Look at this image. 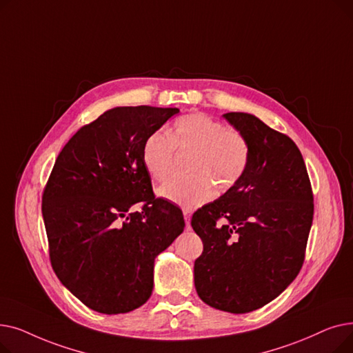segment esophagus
<instances>
[{
    "label": "esophagus",
    "mask_w": 353,
    "mask_h": 353,
    "mask_svg": "<svg viewBox=\"0 0 353 353\" xmlns=\"http://www.w3.org/2000/svg\"><path fill=\"white\" fill-rule=\"evenodd\" d=\"M183 216H184V221H186V229H190V217H192V212L189 209H183Z\"/></svg>",
    "instance_id": "obj_1"
}]
</instances>
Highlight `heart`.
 <instances>
[{
  "instance_id": "b5f03b06",
  "label": "heart",
  "mask_w": 353,
  "mask_h": 353,
  "mask_svg": "<svg viewBox=\"0 0 353 353\" xmlns=\"http://www.w3.org/2000/svg\"><path fill=\"white\" fill-rule=\"evenodd\" d=\"M176 147L193 152L189 169L192 176H176L159 189V196L180 206L193 208L209 201L216 186L225 192L242 179L249 159L248 139L234 128L208 114L194 113L179 119L170 134L154 132L143 145L147 172L163 181L174 170Z\"/></svg>"
}]
</instances>
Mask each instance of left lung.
Returning a JSON list of instances; mask_svg holds the SVG:
<instances>
[{"instance_id":"obj_1","label":"left lung","mask_w":353,"mask_h":353,"mask_svg":"<svg viewBox=\"0 0 353 353\" xmlns=\"http://www.w3.org/2000/svg\"><path fill=\"white\" fill-rule=\"evenodd\" d=\"M223 117L248 139L250 159L242 179L192 217L203 242L194 286L209 306L248 313L276 299L298 276L313 196L292 139L249 113Z\"/></svg>"}]
</instances>
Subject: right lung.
Masks as SVG:
<instances>
[{
    "label": "right lung",
    "mask_w": 353,
    "mask_h": 353,
    "mask_svg": "<svg viewBox=\"0 0 353 353\" xmlns=\"http://www.w3.org/2000/svg\"><path fill=\"white\" fill-rule=\"evenodd\" d=\"M110 108L64 145L43 194L50 259L60 282L90 309L117 314L153 292L154 259L184 229L181 210L153 194L147 137L179 113ZM142 205L141 212L129 210Z\"/></svg>",
    "instance_id": "right-lung-1"
}]
</instances>
